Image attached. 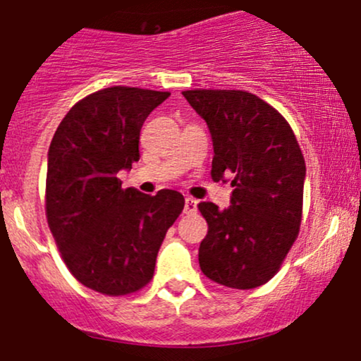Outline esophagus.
I'll use <instances>...</instances> for the list:
<instances>
[{"label":"esophagus","mask_w":361,"mask_h":361,"mask_svg":"<svg viewBox=\"0 0 361 361\" xmlns=\"http://www.w3.org/2000/svg\"><path fill=\"white\" fill-rule=\"evenodd\" d=\"M195 211H197V201H195L194 197H187V199H185L183 213L185 214H192V213H195Z\"/></svg>","instance_id":"1"}]
</instances>
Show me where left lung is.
<instances>
[{"label":"left lung","instance_id":"obj_1","mask_svg":"<svg viewBox=\"0 0 361 361\" xmlns=\"http://www.w3.org/2000/svg\"><path fill=\"white\" fill-rule=\"evenodd\" d=\"M213 140L211 178H232L231 206L199 202L207 234L199 248L206 278L250 290L274 278L302 221L305 162L292 127L246 90H185Z\"/></svg>","mask_w":361,"mask_h":361}]
</instances>
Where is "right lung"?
I'll return each instance as SVG.
<instances>
[{
	"mask_svg": "<svg viewBox=\"0 0 361 361\" xmlns=\"http://www.w3.org/2000/svg\"><path fill=\"white\" fill-rule=\"evenodd\" d=\"M169 92L108 87L66 113L49 148L45 213L64 264L87 288L129 295L154 278L166 232L183 211L176 190L122 188L140 160V130Z\"/></svg>",
	"mask_w": 361,
	"mask_h": 361,
	"instance_id": "right-lung-1",
	"label": "right lung"
}]
</instances>
